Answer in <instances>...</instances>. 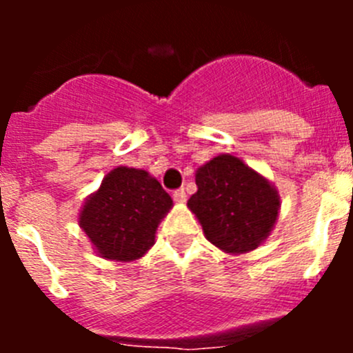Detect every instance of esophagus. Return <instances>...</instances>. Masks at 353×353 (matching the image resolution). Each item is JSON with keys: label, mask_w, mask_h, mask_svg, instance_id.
Here are the masks:
<instances>
[{"label": "esophagus", "mask_w": 353, "mask_h": 353, "mask_svg": "<svg viewBox=\"0 0 353 353\" xmlns=\"http://www.w3.org/2000/svg\"><path fill=\"white\" fill-rule=\"evenodd\" d=\"M173 199H174V201H176V203H185V199H187L185 191H183V189H179V191H174L173 192Z\"/></svg>", "instance_id": "1"}]
</instances>
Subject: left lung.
<instances>
[{
    "mask_svg": "<svg viewBox=\"0 0 353 353\" xmlns=\"http://www.w3.org/2000/svg\"><path fill=\"white\" fill-rule=\"evenodd\" d=\"M198 191L187 208L205 239L230 254H245L269 239L281 210V196L269 179L232 154H219L196 170Z\"/></svg>",
    "mask_w": 353,
    "mask_h": 353,
    "instance_id": "1",
    "label": "left lung"
}]
</instances>
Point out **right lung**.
Segmentation results:
<instances>
[{"label": "right lung", "instance_id": "obj_1", "mask_svg": "<svg viewBox=\"0 0 353 353\" xmlns=\"http://www.w3.org/2000/svg\"><path fill=\"white\" fill-rule=\"evenodd\" d=\"M171 208V196L148 171L117 166L86 196L77 223L97 256L127 263L152 249L159 224Z\"/></svg>", "mask_w": 353, "mask_h": 353}]
</instances>
